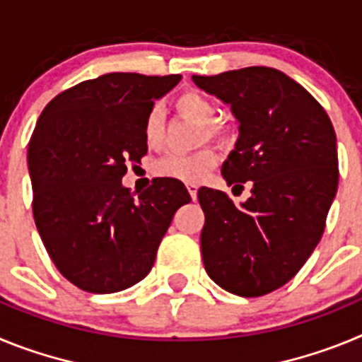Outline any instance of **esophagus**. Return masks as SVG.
I'll use <instances>...</instances> for the list:
<instances>
[{
    "label": "esophagus",
    "mask_w": 362,
    "mask_h": 362,
    "mask_svg": "<svg viewBox=\"0 0 362 362\" xmlns=\"http://www.w3.org/2000/svg\"><path fill=\"white\" fill-rule=\"evenodd\" d=\"M188 194H190V197L194 201L197 199V185H188Z\"/></svg>",
    "instance_id": "esophagus-1"
}]
</instances>
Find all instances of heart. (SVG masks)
I'll return each instance as SVG.
<instances>
[{"label": "heart", "mask_w": 362, "mask_h": 362, "mask_svg": "<svg viewBox=\"0 0 362 362\" xmlns=\"http://www.w3.org/2000/svg\"><path fill=\"white\" fill-rule=\"evenodd\" d=\"M175 107L181 114L190 119L203 124L201 139H214L225 136V127L216 123L217 108L212 99L196 90L183 92L175 99ZM143 137L148 148H159L163 143V110L159 107H152L148 110L143 123ZM219 158L214 148L197 150L194 153H166L156 163L153 172L159 177H170L175 181L196 185L201 183L206 174L217 165Z\"/></svg>", "instance_id": "heart-1"}]
</instances>
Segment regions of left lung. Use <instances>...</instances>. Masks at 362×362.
Segmentation results:
<instances>
[{
  "mask_svg": "<svg viewBox=\"0 0 362 362\" xmlns=\"http://www.w3.org/2000/svg\"><path fill=\"white\" fill-rule=\"evenodd\" d=\"M192 81L230 105L239 137L221 174L252 187L241 206L225 192H197L204 268L226 292L264 296L288 283L321 241L339 183L335 130L313 95L281 70L248 66Z\"/></svg>",
  "mask_w": 362,
  "mask_h": 362,
  "instance_id": "1",
  "label": "left lung"
}]
</instances>
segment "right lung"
Listing matches in <instances>:
<instances>
[{
  "label": "right lung",
  "instance_id": "right-lung-1",
  "mask_svg": "<svg viewBox=\"0 0 362 362\" xmlns=\"http://www.w3.org/2000/svg\"><path fill=\"white\" fill-rule=\"evenodd\" d=\"M179 81V74H105L56 95L37 119L27 153L34 221L57 270L85 292L145 279L175 210L192 201L170 177L137 197L121 183L146 153L153 101Z\"/></svg>",
  "mask_w": 362,
  "mask_h": 362
}]
</instances>
